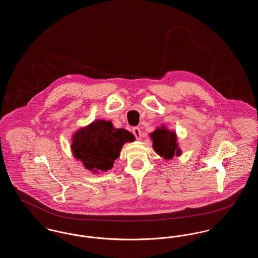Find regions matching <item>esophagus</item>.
<instances>
[{"label": "esophagus", "mask_w": 258, "mask_h": 258, "mask_svg": "<svg viewBox=\"0 0 258 258\" xmlns=\"http://www.w3.org/2000/svg\"><path fill=\"white\" fill-rule=\"evenodd\" d=\"M133 134L135 135L136 139H140V137H141V131H140L139 127H134L133 128Z\"/></svg>", "instance_id": "1"}]
</instances>
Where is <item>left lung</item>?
I'll list each match as a JSON object with an SVG mask.
<instances>
[{
  "instance_id": "left-lung-1",
  "label": "left lung",
  "mask_w": 258,
  "mask_h": 258,
  "mask_svg": "<svg viewBox=\"0 0 258 258\" xmlns=\"http://www.w3.org/2000/svg\"><path fill=\"white\" fill-rule=\"evenodd\" d=\"M150 136L153 140L154 150L165 160H171L174 156L181 155L182 152L178 147L175 132L168 131L165 125L158 127Z\"/></svg>"
}]
</instances>
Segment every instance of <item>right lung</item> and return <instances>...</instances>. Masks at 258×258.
I'll list each match as a JSON object with an SVG mask.
<instances>
[{"label": "right lung", "instance_id": "1", "mask_svg": "<svg viewBox=\"0 0 258 258\" xmlns=\"http://www.w3.org/2000/svg\"><path fill=\"white\" fill-rule=\"evenodd\" d=\"M133 141L135 136L126 130L97 120L74 134L72 150L76 160H81L88 170L97 173L111 169L123 144Z\"/></svg>", "mask_w": 258, "mask_h": 258}]
</instances>
